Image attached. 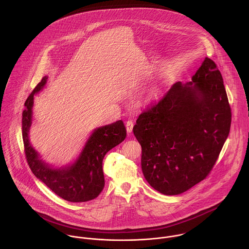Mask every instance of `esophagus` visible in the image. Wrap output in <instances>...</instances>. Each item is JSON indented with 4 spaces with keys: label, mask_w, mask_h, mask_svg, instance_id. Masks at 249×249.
Listing matches in <instances>:
<instances>
[{
    "label": "esophagus",
    "mask_w": 249,
    "mask_h": 249,
    "mask_svg": "<svg viewBox=\"0 0 249 249\" xmlns=\"http://www.w3.org/2000/svg\"><path fill=\"white\" fill-rule=\"evenodd\" d=\"M133 122L132 121H127L126 124H125V126H126V130L128 133H131L132 132V129H133Z\"/></svg>",
    "instance_id": "esophagus-1"
}]
</instances>
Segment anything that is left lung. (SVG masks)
Instances as JSON below:
<instances>
[{
    "label": "left lung",
    "instance_id": "left-lung-1",
    "mask_svg": "<svg viewBox=\"0 0 249 249\" xmlns=\"http://www.w3.org/2000/svg\"><path fill=\"white\" fill-rule=\"evenodd\" d=\"M231 118L221 73L206 57L192 81L176 82L136 121L133 133L142 146L148 184L175 196L207 178L228 137Z\"/></svg>",
    "mask_w": 249,
    "mask_h": 249
}]
</instances>
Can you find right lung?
Returning a JSON list of instances; mask_svg holds the SVG:
<instances>
[{
	"mask_svg": "<svg viewBox=\"0 0 249 249\" xmlns=\"http://www.w3.org/2000/svg\"><path fill=\"white\" fill-rule=\"evenodd\" d=\"M47 78L44 76L30 94L22 115V135L28 164L36 178L61 198L70 202L92 200L99 196L105 187L104 157L110 149L125 139V126L120 120L95 129L80 156L71 166L52 169L39 159L38 153L29 141L34 97L44 87Z\"/></svg>",
	"mask_w": 249,
	"mask_h": 249,
	"instance_id": "add662e5",
	"label": "right lung"
}]
</instances>
